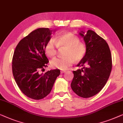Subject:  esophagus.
<instances>
[{
    "mask_svg": "<svg viewBox=\"0 0 123 123\" xmlns=\"http://www.w3.org/2000/svg\"><path fill=\"white\" fill-rule=\"evenodd\" d=\"M60 72H61V74H63V73H65V72H66L65 71H64V70H61Z\"/></svg>",
    "mask_w": 123,
    "mask_h": 123,
    "instance_id": "esophagus-1",
    "label": "esophagus"
}]
</instances>
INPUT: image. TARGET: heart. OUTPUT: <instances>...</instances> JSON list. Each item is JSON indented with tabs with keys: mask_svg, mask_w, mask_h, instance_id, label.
<instances>
[{
	"mask_svg": "<svg viewBox=\"0 0 123 123\" xmlns=\"http://www.w3.org/2000/svg\"><path fill=\"white\" fill-rule=\"evenodd\" d=\"M58 46L66 47V58H55L52 60L51 65L53 68L66 70L74 63L75 60L81 61L86 53L85 45L80 42L77 36L71 33L60 34L56 39H50L46 43L44 51L49 57H53L57 54Z\"/></svg>",
	"mask_w": 123,
	"mask_h": 123,
	"instance_id": "obj_1",
	"label": "heart"
}]
</instances>
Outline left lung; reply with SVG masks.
I'll return each instance as SVG.
<instances>
[{
  "mask_svg": "<svg viewBox=\"0 0 123 123\" xmlns=\"http://www.w3.org/2000/svg\"><path fill=\"white\" fill-rule=\"evenodd\" d=\"M79 34L85 42L86 53L80 61L81 69L74 71L71 86L77 95L88 98L95 95L104 87L111 73L112 60L110 50L106 41L94 31Z\"/></svg>",
  "mask_w": 123,
  "mask_h": 123,
  "instance_id": "obj_1",
  "label": "left lung"
}]
</instances>
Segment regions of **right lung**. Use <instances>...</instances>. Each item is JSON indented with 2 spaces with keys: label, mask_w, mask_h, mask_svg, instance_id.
<instances>
[{
  "label": "right lung",
  "mask_w": 123,
  "mask_h": 123,
  "mask_svg": "<svg viewBox=\"0 0 123 123\" xmlns=\"http://www.w3.org/2000/svg\"><path fill=\"white\" fill-rule=\"evenodd\" d=\"M52 31L48 28L32 31L20 41L14 52V78L22 92L34 100H40L47 96L60 74L58 69L39 74V71L47 66L49 62L45 55L44 47L51 39Z\"/></svg>",
  "instance_id": "add662e5"
}]
</instances>
